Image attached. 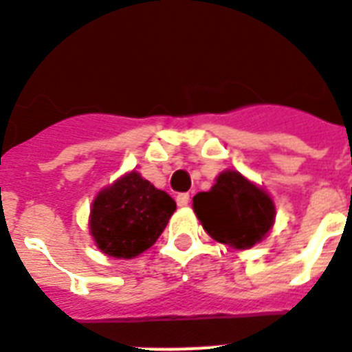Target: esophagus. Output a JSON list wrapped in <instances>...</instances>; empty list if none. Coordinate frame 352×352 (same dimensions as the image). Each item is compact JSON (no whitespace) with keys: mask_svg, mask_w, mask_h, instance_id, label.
Returning a JSON list of instances; mask_svg holds the SVG:
<instances>
[{"mask_svg":"<svg viewBox=\"0 0 352 352\" xmlns=\"http://www.w3.org/2000/svg\"><path fill=\"white\" fill-rule=\"evenodd\" d=\"M177 204H179L181 208L188 206V204H190V193H179V195H177Z\"/></svg>","mask_w":352,"mask_h":352,"instance_id":"1","label":"esophagus"}]
</instances>
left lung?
I'll return each mask as SVG.
<instances>
[{"mask_svg": "<svg viewBox=\"0 0 352 352\" xmlns=\"http://www.w3.org/2000/svg\"><path fill=\"white\" fill-rule=\"evenodd\" d=\"M193 209L212 240L250 249L274 226L276 208L261 188L238 171H223L209 191L193 197Z\"/></svg>", "mask_w": 352, "mask_h": 352, "instance_id": "left-lung-1", "label": "left lung"}]
</instances>
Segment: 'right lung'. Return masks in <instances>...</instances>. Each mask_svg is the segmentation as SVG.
I'll return each mask as SVG.
<instances>
[{"label":"right lung","mask_w":352,"mask_h":352,"mask_svg":"<svg viewBox=\"0 0 352 352\" xmlns=\"http://www.w3.org/2000/svg\"><path fill=\"white\" fill-rule=\"evenodd\" d=\"M175 209L170 195L132 171L94 199L91 234L107 256L135 258L155 243Z\"/></svg>","instance_id":"1"}]
</instances>
